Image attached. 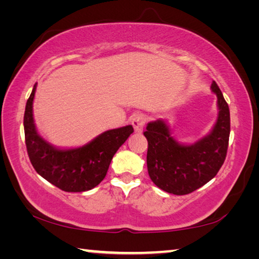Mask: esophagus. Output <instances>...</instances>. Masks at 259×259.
Returning <instances> with one entry per match:
<instances>
[{
    "label": "esophagus",
    "instance_id": "1",
    "mask_svg": "<svg viewBox=\"0 0 259 259\" xmlns=\"http://www.w3.org/2000/svg\"><path fill=\"white\" fill-rule=\"evenodd\" d=\"M147 116L145 114H136L133 117V121H131V124L134 125L136 133H142L144 129V125L146 123Z\"/></svg>",
    "mask_w": 259,
    "mask_h": 259
}]
</instances>
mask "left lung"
<instances>
[{
  "label": "left lung",
  "mask_w": 259,
  "mask_h": 259,
  "mask_svg": "<svg viewBox=\"0 0 259 259\" xmlns=\"http://www.w3.org/2000/svg\"><path fill=\"white\" fill-rule=\"evenodd\" d=\"M211 89L218 99V119L211 133L193 145H181L162 120L150 122L147 138V170L152 182L168 193L185 195L216 176L224 163L231 131L230 108L216 82Z\"/></svg>",
  "instance_id": "8db88e82"
}]
</instances>
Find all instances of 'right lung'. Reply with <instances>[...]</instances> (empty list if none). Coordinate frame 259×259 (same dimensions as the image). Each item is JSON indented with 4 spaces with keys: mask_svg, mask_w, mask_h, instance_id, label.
<instances>
[{
    "mask_svg": "<svg viewBox=\"0 0 259 259\" xmlns=\"http://www.w3.org/2000/svg\"><path fill=\"white\" fill-rule=\"evenodd\" d=\"M35 90L36 84L26 103L24 115L26 148L35 171L65 192H84L96 187L106 176L114 154L134 133L133 125L105 131L82 147L58 150L47 143L35 128Z\"/></svg>",
    "mask_w": 259,
    "mask_h": 259,
    "instance_id": "add662e5",
    "label": "right lung"
}]
</instances>
